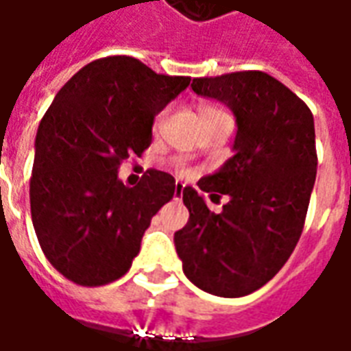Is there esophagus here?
<instances>
[{
    "instance_id": "obj_1",
    "label": "esophagus",
    "mask_w": 351,
    "mask_h": 351,
    "mask_svg": "<svg viewBox=\"0 0 351 351\" xmlns=\"http://www.w3.org/2000/svg\"><path fill=\"white\" fill-rule=\"evenodd\" d=\"M182 191H184V184L182 182H176L175 184V199L180 197V195H182Z\"/></svg>"
}]
</instances>
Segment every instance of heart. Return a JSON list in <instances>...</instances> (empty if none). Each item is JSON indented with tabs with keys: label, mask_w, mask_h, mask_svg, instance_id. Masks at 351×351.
Listing matches in <instances>:
<instances>
[{
	"label": "heart",
	"mask_w": 351,
	"mask_h": 351,
	"mask_svg": "<svg viewBox=\"0 0 351 351\" xmlns=\"http://www.w3.org/2000/svg\"><path fill=\"white\" fill-rule=\"evenodd\" d=\"M197 108H199V116L221 114L220 108H216V107H214V105H208V103H201V105H199ZM161 120H163V112H161V114L158 116V122H156V123H160ZM175 169H176V173H180V175H190V169L186 167V163H184V161H176Z\"/></svg>",
	"instance_id": "obj_1"
}]
</instances>
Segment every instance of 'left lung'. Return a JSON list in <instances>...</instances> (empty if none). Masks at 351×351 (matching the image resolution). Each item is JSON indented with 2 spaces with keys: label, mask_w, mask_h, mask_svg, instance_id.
<instances>
[{
  "label": "left lung",
  "mask_w": 351,
  "mask_h": 351,
  "mask_svg": "<svg viewBox=\"0 0 351 351\" xmlns=\"http://www.w3.org/2000/svg\"><path fill=\"white\" fill-rule=\"evenodd\" d=\"M197 95L223 101L237 116L235 156L197 186L228 195L220 214L184 188L190 220L175 233L186 276L206 293L244 297L286 265L301 239L316 182L314 116L280 80L261 71L193 79Z\"/></svg>",
  "instance_id": "8db88e82"
}]
</instances>
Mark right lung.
<instances>
[{
	"label": "right lung",
	"mask_w": 351,
	"mask_h": 351,
	"mask_svg": "<svg viewBox=\"0 0 351 351\" xmlns=\"http://www.w3.org/2000/svg\"><path fill=\"white\" fill-rule=\"evenodd\" d=\"M190 80L107 56L56 93L35 138L29 205L45 258L67 280L97 287L130 271L152 218L175 195V178L148 169L130 188L118 167L143 156L154 116Z\"/></svg>",
	"instance_id": "1"
}]
</instances>
